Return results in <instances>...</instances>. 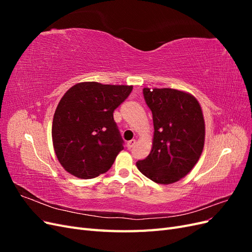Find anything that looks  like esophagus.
Here are the masks:
<instances>
[{"mask_svg":"<svg viewBox=\"0 0 252 252\" xmlns=\"http://www.w3.org/2000/svg\"><path fill=\"white\" fill-rule=\"evenodd\" d=\"M134 144H135V140H130V141L127 142L126 146H127L128 149H130V148H132L134 146Z\"/></svg>","mask_w":252,"mask_h":252,"instance_id":"obj_1","label":"esophagus"}]
</instances>
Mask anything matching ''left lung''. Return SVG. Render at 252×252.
Masks as SVG:
<instances>
[{
	"mask_svg": "<svg viewBox=\"0 0 252 252\" xmlns=\"http://www.w3.org/2000/svg\"><path fill=\"white\" fill-rule=\"evenodd\" d=\"M143 94L152 112L155 134L151 152L136 167L158 184H171L184 178L202 155L201 106L191 94L171 88H144Z\"/></svg>",
	"mask_w": 252,
	"mask_h": 252,
	"instance_id": "1",
	"label": "left lung"
}]
</instances>
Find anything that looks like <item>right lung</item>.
Here are the masks:
<instances>
[{
  "mask_svg": "<svg viewBox=\"0 0 252 252\" xmlns=\"http://www.w3.org/2000/svg\"><path fill=\"white\" fill-rule=\"evenodd\" d=\"M132 86L80 83L61 98L52 122V142L65 170L80 179L105 173L124 149L113 111Z\"/></svg>",
  "mask_w": 252,
  "mask_h": 252,
  "instance_id": "right-lung-1",
  "label": "right lung"
}]
</instances>
